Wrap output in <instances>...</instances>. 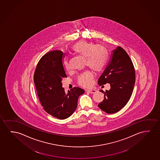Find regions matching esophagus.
Masks as SVG:
<instances>
[{
	"instance_id": "esophagus-1",
	"label": "esophagus",
	"mask_w": 160,
	"mask_h": 160,
	"mask_svg": "<svg viewBox=\"0 0 160 160\" xmlns=\"http://www.w3.org/2000/svg\"><path fill=\"white\" fill-rule=\"evenodd\" d=\"M87 92L91 93V94H93V93L97 92V90H95V89H87Z\"/></svg>"
}]
</instances>
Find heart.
Returning a JSON list of instances; mask_svg holds the SVG:
<instances>
[{"instance_id":"heart-1","label":"heart","mask_w":160,"mask_h":160,"mask_svg":"<svg viewBox=\"0 0 160 160\" xmlns=\"http://www.w3.org/2000/svg\"><path fill=\"white\" fill-rule=\"evenodd\" d=\"M74 53L85 58L86 65L94 72H100L106 65L108 53L106 48L100 45L87 41H80L75 44L72 48ZM66 69H69L68 60L64 61ZM93 74L90 71H87L80 74L78 78V83L84 87H89L92 85Z\"/></svg>"}]
</instances>
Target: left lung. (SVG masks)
Returning <instances> with one entry per match:
<instances>
[{
  "mask_svg": "<svg viewBox=\"0 0 160 160\" xmlns=\"http://www.w3.org/2000/svg\"><path fill=\"white\" fill-rule=\"evenodd\" d=\"M135 70L126 52L120 47L113 50L110 60L98 79L99 86L110 84V89L104 92L103 101L99 108L108 114L119 111L131 98L135 84Z\"/></svg>",
  "mask_w": 160,
  "mask_h": 160,
  "instance_id": "1",
  "label": "left lung"
}]
</instances>
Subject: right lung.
Wrapping results in <instances>:
<instances>
[{"label":"right lung","instance_id":"add662e5","mask_svg":"<svg viewBox=\"0 0 160 160\" xmlns=\"http://www.w3.org/2000/svg\"><path fill=\"white\" fill-rule=\"evenodd\" d=\"M65 57L61 50H53L43 55L34 74L37 92L44 110L57 118L70 117L77 107V101L84 90L74 87L66 94L62 80L67 77L62 61Z\"/></svg>","mask_w":160,"mask_h":160}]
</instances>
